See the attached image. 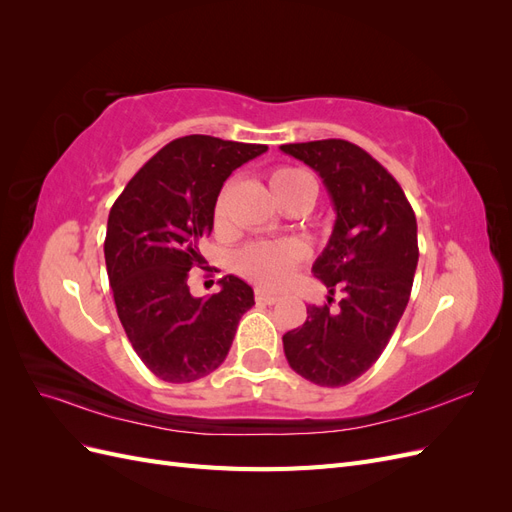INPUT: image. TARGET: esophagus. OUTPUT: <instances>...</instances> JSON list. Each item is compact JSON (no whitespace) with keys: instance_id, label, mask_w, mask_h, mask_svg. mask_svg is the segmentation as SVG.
Wrapping results in <instances>:
<instances>
[{"instance_id":"34e87169","label":"esophagus","mask_w":512,"mask_h":512,"mask_svg":"<svg viewBox=\"0 0 512 512\" xmlns=\"http://www.w3.org/2000/svg\"><path fill=\"white\" fill-rule=\"evenodd\" d=\"M256 303H265V305H271V303H275L277 299V294H273V292H269V290H265V288H256Z\"/></svg>"}]
</instances>
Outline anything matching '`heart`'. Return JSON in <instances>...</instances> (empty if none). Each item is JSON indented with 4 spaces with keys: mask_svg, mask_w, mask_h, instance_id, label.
<instances>
[{
    "mask_svg": "<svg viewBox=\"0 0 512 512\" xmlns=\"http://www.w3.org/2000/svg\"><path fill=\"white\" fill-rule=\"evenodd\" d=\"M273 198L288 213H305L316 200V183L305 170L294 166H277L269 175ZM215 224L224 222V196H220L213 211ZM307 256V247L299 239L256 241L241 247L235 256L237 271L254 284L280 288L288 282L294 267Z\"/></svg>",
    "mask_w": 512,
    "mask_h": 512,
    "instance_id": "b5f03b06",
    "label": "heart"
}]
</instances>
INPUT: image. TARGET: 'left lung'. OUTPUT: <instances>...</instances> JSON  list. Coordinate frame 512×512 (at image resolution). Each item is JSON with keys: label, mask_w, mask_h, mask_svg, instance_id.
I'll list each match as a JSON object with an SVG mask.
<instances>
[{"label": "left lung", "mask_w": 512, "mask_h": 512, "mask_svg": "<svg viewBox=\"0 0 512 512\" xmlns=\"http://www.w3.org/2000/svg\"><path fill=\"white\" fill-rule=\"evenodd\" d=\"M320 175L335 209L331 239L312 273L337 309L309 305L288 331L290 367L320 386H344L378 361L410 299L418 262L416 218L404 190L367 151L342 138L280 147Z\"/></svg>", "instance_id": "left-lung-1"}]
</instances>
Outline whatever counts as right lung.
Instances as JSON below:
<instances>
[{
  "instance_id": "add662e5",
  "label": "right lung",
  "mask_w": 512,
  "mask_h": 512,
  "mask_svg": "<svg viewBox=\"0 0 512 512\" xmlns=\"http://www.w3.org/2000/svg\"><path fill=\"white\" fill-rule=\"evenodd\" d=\"M267 145L190 134L162 147L108 213L104 260L117 314L134 352L164 382H194L218 369L254 290L224 275L218 294L192 297L188 271L203 265L224 181Z\"/></svg>"
}]
</instances>
